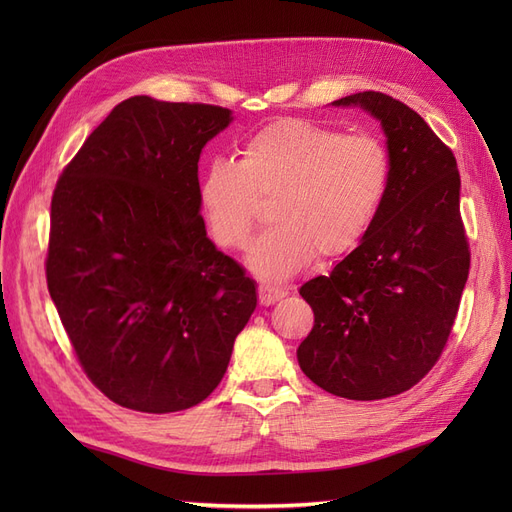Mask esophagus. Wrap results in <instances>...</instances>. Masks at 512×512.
Returning <instances> with one entry per match:
<instances>
[{
	"label": "esophagus",
	"mask_w": 512,
	"mask_h": 512,
	"mask_svg": "<svg viewBox=\"0 0 512 512\" xmlns=\"http://www.w3.org/2000/svg\"><path fill=\"white\" fill-rule=\"evenodd\" d=\"M286 297V290L282 288H275V286H267V284H260L258 286V301L260 305H273L280 299Z\"/></svg>",
	"instance_id": "1"
}]
</instances>
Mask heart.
I'll return each mask as SVG.
<instances>
[{
	"label": "heart",
	"instance_id": "b5f03b06",
	"mask_svg": "<svg viewBox=\"0 0 512 512\" xmlns=\"http://www.w3.org/2000/svg\"><path fill=\"white\" fill-rule=\"evenodd\" d=\"M391 175V153L378 136L282 119L245 138L237 162L213 160L203 170L198 205L213 243L241 250L271 200L273 226L247 262L265 280L282 282L318 252H352L376 222Z\"/></svg>",
	"mask_w": 512,
	"mask_h": 512
}]
</instances>
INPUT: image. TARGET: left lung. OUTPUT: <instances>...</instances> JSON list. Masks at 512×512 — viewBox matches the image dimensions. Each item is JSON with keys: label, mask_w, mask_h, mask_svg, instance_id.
<instances>
[{"label": "left lung", "mask_w": 512, "mask_h": 512, "mask_svg": "<svg viewBox=\"0 0 512 512\" xmlns=\"http://www.w3.org/2000/svg\"><path fill=\"white\" fill-rule=\"evenodd\" d=\"M333 104L380 119L393 175L359 247L301 286L314 327L297 356L320 389L371 401L412 389L438 363L468 282L470 243L457 160L427 121L382 91Z\"/></svg>", "instance_id": "obj_1"}]
</instances>
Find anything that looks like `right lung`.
Segmentation results:
<instances>
[{"label": "right lung", "instance_id": "obj_1", "mask_svg": "<svg viewBox=\"0 0 512 512\" xmlns=\"http://www.w3.org/2000/svg\"><path fill=\"white\" fill-rule=\"evenodd\" d=\"M230 119L224 106L128 98L57 179L46 286L87 378L123 408L207 399L256 309L198 205L200 151Z\"/></svg>", "mask_w": 512, "mask_h": 512}]
</instances>
